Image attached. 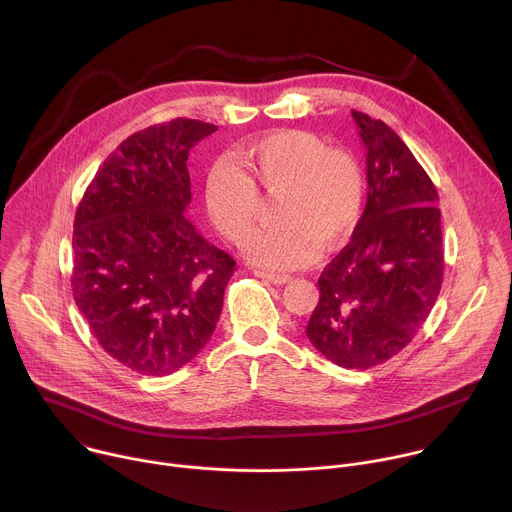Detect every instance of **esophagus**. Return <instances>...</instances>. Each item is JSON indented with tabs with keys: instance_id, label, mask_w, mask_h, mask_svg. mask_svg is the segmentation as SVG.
<instances>
[{
	"instance_id": "34e87169",
	"label": "esophagus",
	"mask_w": 512,
	"mask_h": 512,
	"mask_svg": "<svg viewBox=\"0 0 512 512\" xmlns=\"http://www.w3.org/2000/svg\"><path fill=\"white\" fill-rule=\"evenodd\" d=\"M253 275H255V277H261V279H265V281H269V283H273V285H283V283H287V281L291 279V277L285 275V273H271V271H261V269H255Z\"/></svg>"
}]
</instances>
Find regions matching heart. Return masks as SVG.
Masks as SVG:
<instances>
[{
  "label": "heart",
  "instance_id": "1",
  "mask_svg": "<svg viewBox=\"0 0 512 512\" xmlns=\"http://www.w3.org/2000/svg\"><path fill=\"white\" fill-rule=\"evenodd\" d=\"M237 166L216 164L204 180L210 221L233 243L249 237L259 214V190L275 200V227L255 233L245 255L265 269H298L320 247L342 245L364 210V176L356 158L328 148L316 133L283 129L245 143Z\"/></svg>",
  "mask_w": 512,
  "mask_h": 512
}]
</instances>
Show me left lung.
Returning <instances> with one entry per match:
<instances>
[{"mask_svg":"<svg viewBox=\"0 0 512 512\" xmlns=\"http://www.w3.org/2000/svg\"><path fill=\"white\" fill-rule=\"evenodd\" d=\"M367 150V206L350 243L318 279L306 336L344 369H371L401 352L427 320L444 277L437 190L403 139L352 111Z\"/></svg>","mask_w":512,"mask_h":512,"instance_id":"8db88e82","label":"left lung"}]
</instances>
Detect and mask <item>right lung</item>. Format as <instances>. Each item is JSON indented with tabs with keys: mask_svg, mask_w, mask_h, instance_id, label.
Instances as JSON below:
<instances>
[{
	"mask_svg": "<svg viewBox=\"0 0 512 512\" xmlns=\"http://www.w3.org/2000/svg\"><path fill=\"white\" fill-rule=\"evenodd\" d=\"M214 131L174 119L129 135L77 208L72 294L105 352L139 375H170L206 346L235 273L186 216V160Z\"/></svg>",
	"mask_w": 512,
	"mask_h": 512,
	"instance_id": "1",
	"label": "right lung"
}]
</instances>
